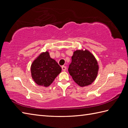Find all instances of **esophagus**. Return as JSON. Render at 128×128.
<instances>
[{
  "label": "esophagus",
  "instance_id": "obj_1",
  "mask_svg": "<svg viewBox=\"0 0 128 128\" xmlns=\"http://www.w3.org/2000/svg\"><path fill=\"white\" fill-rule=\"evenodd\" d=\"M62 69L63 71H66V67L65 66H62Z\"/></svg>",
  "mask_w": 128,
  "mask_h": 128
}]
</instances>
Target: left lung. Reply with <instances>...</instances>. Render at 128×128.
<instances>
[{
	"label": "left lung",
	"instance_id": "obj_1",
	"mask_svg": "<svg viewBox=\"0 0 128 128\" xmlns=\"http://www.w3.org/2000/svg\"><path fill=\"white\" fill-rule=\"evenodd\" d=\"M68 71L77 84L84 87L92 84L96 78L99 65L93 54L85 50L74 51Z\"/></svg>",
	"mask_w": 128,
	"mask_h": 128
}]
</instances>
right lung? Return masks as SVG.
Segmentation results:
<instances>
[{
    "instance_id": "1",
    "label": "right lung",
    "mask_w": 128,
    "mask_h": 128,
    "mask_svg": "<svg viewBox=\"0 0 128 128\" xmlns=\"http://www.w3.org/2000/svg\"><path fill=\"white\" fill-rule=\"evenodd\" d=\"M61 71V67L47 51L41 53L31 65L32 78L37 84L44 87L49 86Z\"/></svg>"
}]
</instances>
